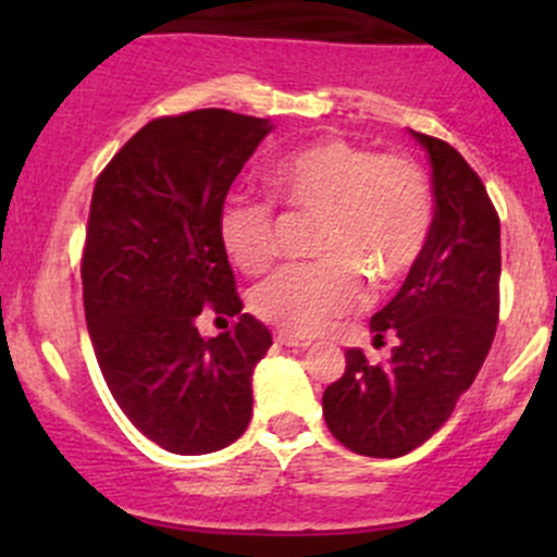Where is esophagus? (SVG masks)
<instances>
[{
  "mask_svg": "<svg viewBox=\"0 0 557 557\" xmlns=\"http://www.w3.org/2000/svg\"><path fill=\"white\" fill-rule=\"evenodd\" d=\"M274 342L283 347H301V350H305V347H310V342L307 339H299V336H294V334H285V331H277Z\"/></svg>",
  "mask_w": 557,
  "mask_h": 557,
  "instance_id": "34e87169",
  "label": "esophagus"
}]
</instances>
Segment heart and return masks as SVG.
<instances>
[{
  "label": "heart",
  "instance_id": "1",
  "mask_svg": "<svg viewBox=\"0 0 557 557\" xmlns=\"http://www.w3.org/2000/svg\"><path fill=\"white\" fill-rule=\"evenodd\" d=\"M272 188L294 215L318 218L312 250L258 285L252 312L285 334L314 336L367 301V280L380 288L412 272L431 234V188L404 156L325 137L274 164ZM277 212L269 201L234 196L221 207L218 237L245 274L267 272L277 256Z\"/></svg>",
  "mask_w": 557,
  "mask_h": 557
}]
</instances>
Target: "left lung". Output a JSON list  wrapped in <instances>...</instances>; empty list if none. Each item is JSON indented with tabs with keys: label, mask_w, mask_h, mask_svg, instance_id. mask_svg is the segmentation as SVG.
Listing matches in <instances>:
<instances>
[{
	"label": "left lung",
	"mask_w": 557,
	"mask_h": 557,
	"mask_svg": "<svg viewBox=\"0 0 557 557\" xmlns=\"http://www.w3.org/2000/svg\"><path fill=\"white\" fill-rule=\"evenodd\" d=\"M431 161L434 221L423 256L372 314L374 342L396 336L372 367L345 350V374L323 393L331 434L358 455L398 458L436 434L485 363L498 323L502 223L485 185L453 145L412 132Z\"/></svg>",
	"instance_id": "left-lung-1"
}]
</instances>
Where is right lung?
Segmentation results:
<instances>
[{
    "label": "right lung",
    "mask_w": 557,
    "mask_h": 557,
    "mask_svg": "<svg viewBox=\"0 0 557 557\" xmlns=\"http://www.w3.org/2000/svg\"><path fill=\"white\" fill-rule=\"evenodd\" d=\"M272 128L215 107L156 117L94 185L81 263L88 334L117 407L170 453H215L250 423L252 369L272 334L243 312L218 215ZM205 306L237 313L235 329L205 341Z\"/></svg>",
    "instance_id": "obj_1"
}]
</instances>
